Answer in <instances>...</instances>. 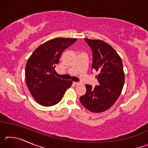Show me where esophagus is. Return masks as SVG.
<instances>
[{"mask_svg":"<svg viewBox=\"0 0 148 148\" xmlns=\"http://www.w3.org/2000/svg\"><path fill=\"white\" fill-rule=\"evenodd\" d=\"M73 84H74V85H76V86H77V85H80V84H81V83H79V82H73Z\"/></svg>","mask_w":148,"mask_h":148,"instance_id":"34e87169","label":"esophagus"}]
</instances>
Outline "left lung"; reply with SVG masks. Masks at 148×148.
Returning a JSON list of instances; mask_svg holds the SVG:
<instances>
[{
	"label": "left lung",
	"mask_w": 148,
	"mask_h": 148,
	"mask_svg": "<svg viewBox=\"0 0 148 148\" xmlns=\"http://www.w3.org/2000/svg\"><path fill=\"white\" fill-rule=\"evenodd\" d=\"M92 50V69L98 72L95 77L99 86L87 84L86 92L80 97L82 104L92 112L99 113L109 109L119 98L125 82L121 57L115 49L99 40L85 38Z\"/></svg>",
	"instance_id": "1"
}]
</instances>
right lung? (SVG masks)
I'll return each instance as SVG.
<instances>
[{"label":"right lung","mask_w":148,"mask_h":148,"mask_svg":"<svg viewBox=\"0 0 148 148\" xmlns=\"http://www.w3.org/2000/svg\"><path fill=\"white\" fill-rule=\"evenodd\" d=\"M76 38H56L34 50L25 66L26 84L34 100L44 106H51L61 101L72 82L55 76V68L65 49Z\"/></svg>","instance_id":"add662e5"}]
</instances>
